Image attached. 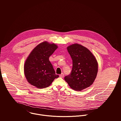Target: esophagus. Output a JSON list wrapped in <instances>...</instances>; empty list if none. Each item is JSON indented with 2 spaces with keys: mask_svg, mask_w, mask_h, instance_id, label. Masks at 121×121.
Wrapping results in <instances>:
<instances>
[{
  "mask_svg": "<svg viewBox=\"0 0 121 121\" xmlns=\"http://www.w3.org/2000/svg\"><path fill=\"white\" fill-rule=\"evenodd\" d=\"M59 77H60V78H63L64 77V74L62 73L61 74H60V75H59Z\"/></svg>",
  "mask_w": 121,
  "mask_h": 121,
  "instance_id": "esophagus-1",
  "label": "esophagus"
}]
</instances>
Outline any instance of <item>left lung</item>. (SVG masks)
<instances>
[{
  "label": "left lung",
  "instance_id": "8db88e82",
  "mask_svg": "<svg viewBox=\"0 0 121 121\" xmlns=\"http://www.w3.org/2000/svg\"><path fill=\"white\" fill-rule=\"evenodd\" d=\"M72 59L71 73L65 77L70 87L76 91H81L89 87L97 75L98 65L95 57L86 47L73 44L67 47Z\"/></svg>",
  "mask_w": 121,
  "mask_h": 121
}]
</instances>
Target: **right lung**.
I'll list each match as a JSON object with an SVG mask.
<instances>
[{
	"label": "right lung",
	"instance_id": "1",
	"mask_svg": "<svg viewBox=\"0 0 121 121\" xmlns=\"http://www.w3.org/2000/svg\"><path fill=\"white\" fill-rule=\"evenodd\" d=\"M57 47L55 43L43 42L31 52L24 66L25 76L30 84L43 89L49 87L59 77L49 60Z\"/></svg>",
	"mask_w": 121,
	"mask_h": 121
}]
</instances>
